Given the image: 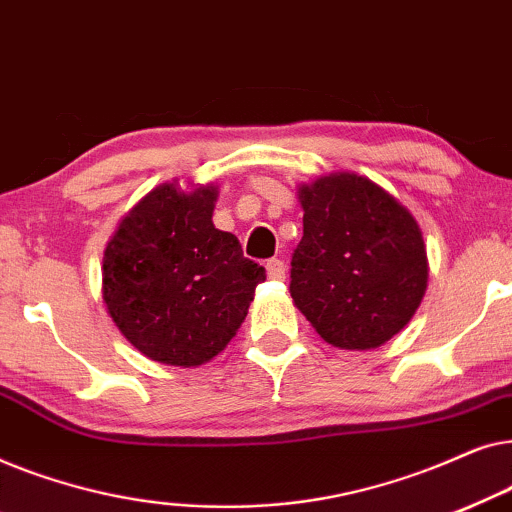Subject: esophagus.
<instances>
[{"mask_svg": "<svg viewBox=\"0 0 512 512\" xmlns=\"http://www.w3.org/2000/svg\"><path fill=\"white\" fill-rule=\"evenodd\" d=\"M265 270H268L270 279H284L286 265L284 261H279V258H272V261H268V265H265Z\"/></svg>", "mask_w": 512, "mask_h": 512, "instance_id": "esophagus-1", "label": "esophagus"}]
</instances>
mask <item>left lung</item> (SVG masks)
<instances>
[{"label": "left lung", "instance_id": "obj_1", "mask_svg": "<svg viewBox=\"0 0 512 512\" xmlns=\"http://www.w3.org/2000/svg\"><path fill=\"white\" fill-rule=\"evenodd\" d=\"M303 240L291 298L328 345L373 349L412 319L426 291V249L401 202L359 174L300 186Z\"/></svg>", "mask_w": 512, "mask_h": 512}]
</instances>
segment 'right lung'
<instances>
[{
    "label": "right lung",
    "instance_id": "1",
    "mask_svg": "<svg viewBox=\"0 0 512 512\" xmlns=\"http://www.w3.org/2000/svg\"><path fill=\"white\" fill-rule=\"evenodd\" d=\"M216 188L163 184L125 216L104 251V303L125 338L167 366H200L233 340L265 268L214 228Z\"/></svg>",
    "mask_w": 512,
    "mask_h": 512
}]
</instances>
